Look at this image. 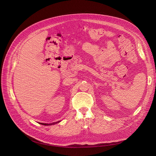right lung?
<instances>
[{
	"label": "right lung",
	"instance_id": "1",
	"mask_svg": "<svg viewBox=\"0 0 156 156\" xmlns=\"http://www.w3.org/2000/svg\"><path fill=\"white\" fill-rule=\"evenodd\" d=\"M61 121H58V122H54V123H39V124H41V125H47V126H48V125H55V124H56V123H59V122H60Z\"/></svg>",
	"mask_w": 156,
	"mask_h": 156
}]
</instances>
